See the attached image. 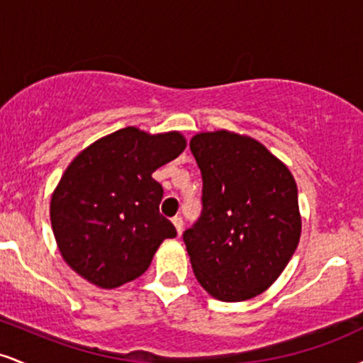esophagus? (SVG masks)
<instances>
[{
	"mask_svg": "<svg viewBox=\"0 0 363 363\" xmlns=\"http://www.w3.org/2000/svg\"><path fill=\"white\" fill-rule=\"evenodd\" d=\"M172 223H174V227H176L177 235H181V234H182V227H184V222H182L181 216H174Z\"/></svg>",
	"mask_w": 363,
	"mask_h": 363,
	"instance_id": "esophagus-1",
	"label": "esophagus"
}]
</instances>
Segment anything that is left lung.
<instances>
[{
  "label": "left lung",
  "instance_id": "left-lung-1",
  "mask_svg": "<svg viewBox=\"0 0 363 363\" xmlns=\"http://www.w3.org/2000/svg\"><path fill=\"white\" fill-rule=\"evenodd\" d=\"M203 177V211L182 235L196 280L211 297L240 302L277 281L302 230L297 184L264 145L227 129L189 143Z\"/></svg>",
  "mask_w": 363,
  "mask_h": 363
}]
</instances>
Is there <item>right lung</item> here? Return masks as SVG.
Returning a JSON list of instances; mask_svg holds the SVG:
<instances>
[{"instance_id":"1","label":"right lung","mask_w":363,"mask_h":363,"mask_svg":"<svg viewBox=\"0 0 363 363\" xmlns=\"http://www.w3.org/2000/svg\"><path fill=\"white\" fill-rule=\"evenodd\" d=\"M179 131L135 126L111 133L73 158L51 198V225L62 259L101 289L148 269L176 227L160 215L164 189L152 174L184 152Z\"/></svg>"}]
</instances>
